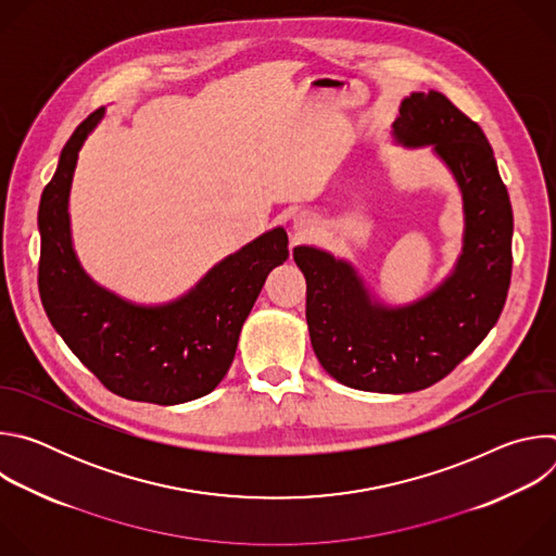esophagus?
Returning a JSON list of instances; mask_svg holds the SVG:
<instances>
[{
  "label": "esophagus",
  "mask_w": 556,
  "mask_h": 556,
  "mask_svg": "<svg viewBox=\"0 0 556 556\" xmlns=\"http://www.w3.org/2000/svg\"><path fill=\"white\" fill-rule=\"evenodd\" d=\"M294 226H296V230H307V226H305V224H303V222H296V224H294Z\"/></svg>",
  "instance_id": "1"
}]
</instances>
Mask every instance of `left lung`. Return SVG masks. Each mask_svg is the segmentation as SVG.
<instances>
[{"mask_svg":"<svg viewBox=\"0 0 556 556\" xmlns=\"http://www.w3.org/2000/svg\"><path fill=\"white\" fill-rule=\"evenodd\" d=\"M393 134L431 144L464 200V253L455 273L407 307L371 303L354 268L312 247L292 257L305 277L312 350L339 382L378 393L420 391L451 374L497 324L513 273V206L482 127L440 92L403 101Z\"/></svg>","mask_w":556,"mask_h":556,"instance_id":"obj_1","label":"left lung"}]
</instances>
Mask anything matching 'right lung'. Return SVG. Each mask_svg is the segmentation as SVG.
Instances as JSON below:
<instances>
[{
	"label": "right lung",
	"mask_w": 556,
	"mask_h": 556,
	"mask_svg": "<svg viewBox=\"0 0 556 556\" xmlns=\"http://www.w3.org/2000/svg\"><path fill=\"white\" fill-rule=\"evenodd\" d=\"M101 118L103 108L74 129L41 193V303L65 345L112 393L153 405L189 403L226 376L268 273L288 260V235L264 232L163 307L131 305L99 288L72 251L67 195L78 149Z\"/></svg>",
	"instance_id": "obj_1"
}]
</instances>
